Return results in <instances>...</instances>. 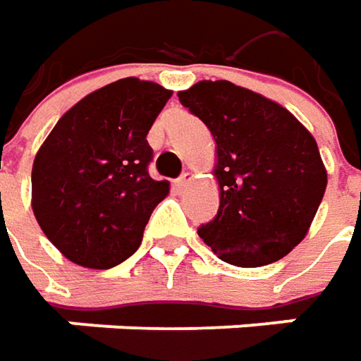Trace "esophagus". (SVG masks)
<instances>
[{"instance_id":"esophagus-1","label":"esophagus","mask_w":361,"mask_h":361,"mask_svg":"<svg viewBox=\"0 0 361 361\" xmlns=\"http://www.w3.org/2000/svg\"><path fill=\"white\" fill-rule=\"evenodd\" d=\"M192 178H193L192 171H183V173L180 176V180H178V185H180V188H185V185L192 181Z\"/></svg>"}]
</instances>
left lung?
Returning a JSON list of instances; mask_svg holds the SVG:
<instances>
[{
  "label": "left lung",
  "instance_id": "8db88e82",
  "mask_svg": "<svg viewBox=\"0 0 361 361\" xmlns=\"http://www.w3.org/2000/svg\"><path fill=\"white\" fill-rule=\"evenodd\" d=\"M218 145L219 209L200 226L219 259L259 267L305 238L328 185L312 133L280 104L226 80L180 92Z\"/></svg>",
  "mask_w": 361,
  "mask_h": 361
}]
</instances>
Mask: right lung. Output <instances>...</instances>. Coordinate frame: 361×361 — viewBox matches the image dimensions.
<instances>
[{
	"instance_id": "add662e5",
	"label": "right lung",
	"mask_w": 361,
	"mask_h": 361,
	"mask_svg": "<svg viewBox=\"0 0 361 361\" xmlns=\"http://www.w3.org/2000/svg\"><path fill=\"white\" fill-rule=\"evenodd\" d=\"M171 92L123 78L66 111L32 169V207L39 228L69 262L109 269L142 243L145 224L168 195L149 176L147 143Z\"/></svg>"
}]
</instances>
